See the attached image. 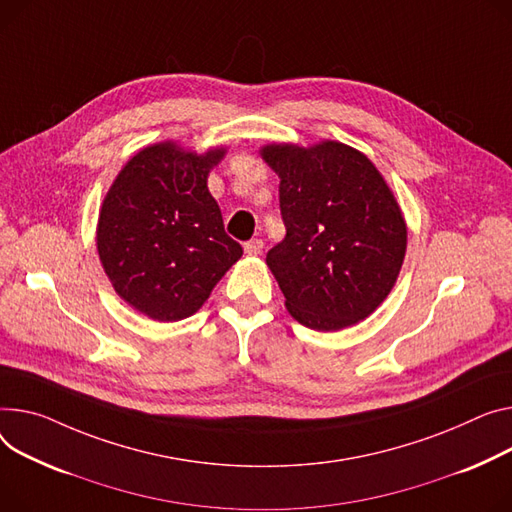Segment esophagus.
Returning <instances> with one entry per match:
<instances>
[{
	"mask_svg": "<svg viewBox=\"0 0 512 512\" xmlns=\"http://www.w3.org/2000/svg\"><path fill=\"white\" fill-rule=\"evenodd\" d=\"M263 251V241L261 238H251L249 243H245V253L247 255H259Z\"/></svg>",
	"mask_w": 512,
	"mask_h": 512,
	"instance_id": "34e87169",
	"label": "esophagus"
}]
</instances>
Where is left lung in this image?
Here are the masks:
<instances>
[{
  "label": "left lung",
  "instance_id": "8db88e82",
  "mask_svg": "<svg viewBox=\"0 0 512 512\" xmlns=\"http://www.w3.org/2000/svg\"><path fill=\"white\" fill-rule=\"evenodd\" d=\"M280 175L284 241L265 261L290 315L311 329L337 331L366 319L391 292L405 257L407 230L397 201L358 150L265 146Z\"/></svg>",
  "mask_w": 512,
  "mask_h": 512
}]
</instances>
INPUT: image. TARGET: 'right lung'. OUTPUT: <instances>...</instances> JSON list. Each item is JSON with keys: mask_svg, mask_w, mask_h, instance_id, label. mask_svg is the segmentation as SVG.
Instances as JSON below:
<instances>
[{"mask_svg": "<svg viewBox=\"0 0 512 512\" xmlns=\"http://www.w3.org/2000/svg\"><path fill=\"white\" fill-rule=\"evenodd\" d=\"M203 156L164 142L135 154L102 203L96 245L117 294L156 321L191 317L243 247L224 230Z\"/></svg>", "mask_w": 512, "mask_h": 512, "instance_id": "right-lung-1", "label": "right lung"}]
</instances>
